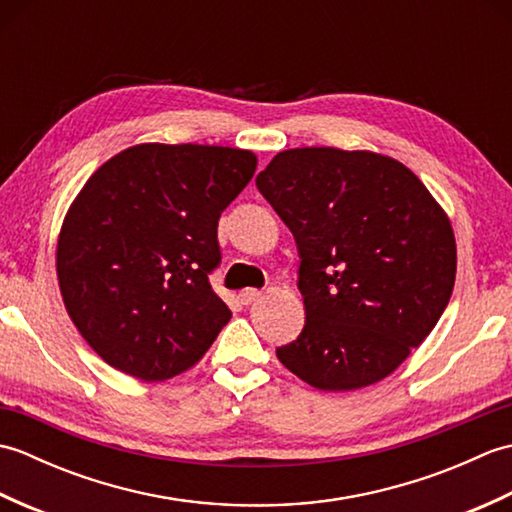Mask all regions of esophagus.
<instances>
[{
	"mask_svg": "<svg viewBox=\"0 0 512 512\" xmlns=\"http://www.w3.org/2000/svg\"><path fill=\"white\" fill-rule=\"evenodd\" d=\"M259 299H262V292L255 290V288H246V290L239 292V301H242L244 306H250V303H255Z\"/></svg>",
	"mask_w": 512,
	"mask_h": 512,
	"instance_id": "esophagus-1",
	"label": "esophagus"
}]
</instances>
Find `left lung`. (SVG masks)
<instances>
[{"label": "left lung", "instance_id": "8db88e82", "mask_svg": "<svg viewBox=\"0 0 512 512\" xmlns=\"http://www.w3.org/2000/svg\"><path fill=\"white\" fill-rule=\"evenodd\" d=\"M257 189L295 235L306 325L277 347L323 391L389 376L436 328L455 284V235L416 173L374 151L286 149Z\"/></svg>", "mask_w": 512, "mask_h": 512}]
</instances>
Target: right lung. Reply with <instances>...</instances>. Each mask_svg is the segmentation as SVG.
I'll return each mask as SVG.
<instances>
[{
    "instance_id": "add662e5",
    "label": "right lung",
    "mask_w": 512,
    "mask_h": 512,
    "mask_svg": "<svg viewBox=\"0 0 512 512\" xmlns=\"http://www.w3.org/2000/svg\"><path fill=\"white\" fill-rule=\"evenodd\" d=\"M257 169L248 149L143 143L92 173L57 242L61 297L107 365L147 383L187 372L231 319L209 273L217 222Z\"/></svg>"
}]
</instances>
